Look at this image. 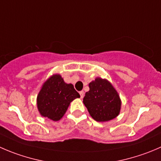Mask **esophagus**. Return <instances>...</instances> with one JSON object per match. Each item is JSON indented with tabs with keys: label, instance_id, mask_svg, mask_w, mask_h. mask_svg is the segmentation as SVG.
Listing matches in <instances>:
<instances>
[{
	"label": "esophagus",
	"instance_id": "1",
	"mask_svg": "<svg viewBox=\"0 0 161 161\" xmlns=\"http://www.w3.org/2000/svg\"><path fill=\"white\" fill-rule=\"evenodd\" d=\"M79 94H80L81 98H83V97H84V92L83 91H80V92H79Z\"/></svg>",
	"mask_w": 161,
	"mask_h": 161
}]
</instances>
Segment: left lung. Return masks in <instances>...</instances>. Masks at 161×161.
<instances>
[{"instance_id": "8db88e82", "label": "left lung", "mask_w": 161, "mask_h": 161, "mask_svg": "<svg viewBox=\"0 0 161 161\" xmlns=\"http://www.w3.org/2000/svg\"><path fill=\"white\" fill-rule=\"evenodd\" d=\"M90 90L83 103L92 118L97 122H106L117 116L121 108V100L113 86L106 79L96 78L89 84Z\"/></svg>"}]
</instances>
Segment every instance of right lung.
I'll list each match as a JSON object with an SVG mask.
<instances>
[{
	"label": "right lung",
	"mask_w": 161,
	"mask_h": 161,
	"mask_svg": "<svg viewBox=\"0 0 161 161\" xmlns=\"http://www.w3.org/2000/svg\"><path fill=\"white\" fill-rule=\"evenodd\" d=\"M80 97L72 84H68L60 75H53L42 86L37 97V105L42 116L53 121L60 120L66 112L70 103Z\"/></svg>",
	"instance_id": "right-lung-1"
}]
</instances>
